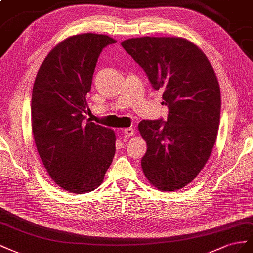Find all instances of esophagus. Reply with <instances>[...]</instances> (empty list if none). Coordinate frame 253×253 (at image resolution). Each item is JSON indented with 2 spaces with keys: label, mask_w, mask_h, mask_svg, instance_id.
<instances>
[{
  "label": "esophagus",
  "mask_w": 253,
  "mask_h": 253,
  "mask_svg": "<svg viewBox=\"0 0 253 253\" xmlns=\"http://www.w3.org/2000/svg\"><path fill=\"white\" fill-rule=\"evenodd\" d=\"M123 132H124V134L126 135V136H131V135H133V133H134V130H133V128H125V129H123Z\"/></svg>",
  "instance_id": "1"
}]
</instances>
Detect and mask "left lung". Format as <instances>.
Here are the masks:
<instances>
[{
    "label": "left lung",
    "mask_w": 253,
    "mask_h": 253,
    "mask_svg": "<svg viewBox=\"0 0 253 253\" xmlns=\"http://www.w3.org/2000/svg\"><path fill=\"white\" fill-rule=\"evenodd\" d=\"M122 46L163 91L168 121L143 120L138 126L147 150L141 160L150 184L163 192L192 182L210 158L218 132L220 89L206 54L181 37H140Z\"/></svg>",
    "instance_id": "obj_1"
}]
</instances>
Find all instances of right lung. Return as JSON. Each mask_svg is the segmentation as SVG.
Returning a JSON list of instances; mask_svg holds the SVG:
<instances>
[{"instance_id":"1","label":"right lung","mask_w":253,"mask_h":253,"mask_svg":"<svg viewBox=\"0 0 253 253\" xmlns=\"http://www.w3.org/2000/svg\"><path fill=\"white\" fill-rule=\"evenodd\" d=\"M84 33L58 43L45 57L32 94V131L49 177L70 193L91 192L103 182L115 153L110 128L84 121L98 56L115 43Z\"/></svg>"}]
</instances>
